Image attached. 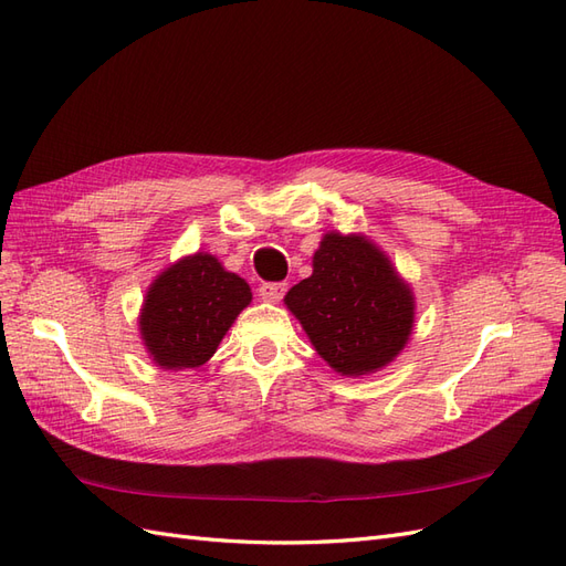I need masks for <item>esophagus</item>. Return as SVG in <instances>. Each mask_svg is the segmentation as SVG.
Returning a JSON list of instances; mask_svg holds the SVG:
<instances>
[{"instance_id": "34e87169", "label": "esophagus", "mask_w": 566, "mask_h": 566, "mask_svg": "<svg viewBox=\"0 0 566 566\" xmlns=\"http://www.w3.org/2000/svg\"><path fill=\"white\" fill-rule=\"evenodd\" d=\"M285 290H287V285H285V283H264V285L260 287V297H262L264 302L276 304V302H281V300H283Z\"/></svg>"}]
</instances>
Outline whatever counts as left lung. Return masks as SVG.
Segmentation results:
<instances>
[{
    "label": "left lung",
    "instance_id": "1",
    "mask_svg": "<svg viewBox=\"0 0 566 566\" xmlns=\"http://www.w3.org/2000/svg\"><path fill=\"white\" fill-rule=\"evenodd\" d=\"M312 276L287 290L285 306L335 373L361 378L389 366L416 325V295L364 233L328 231Z\"/></svg>",
    "mask_w": 566,
    "mask_h": 566
}]
</instances>
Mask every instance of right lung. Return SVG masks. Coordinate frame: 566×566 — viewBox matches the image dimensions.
<instances>
[{"label":"right lung","instance_id":"obj_1","mask_svg":"<svg viewBox=\"0 0 566 566\" xmlns=\"http://www.w3.org/2000/svg\"><path fill=\"white\" fill-rule=\"evenodd\" d=\"M250 302L245 279L227 271L214 254L181 256L146 290L139 333L148 358L163 370L200 368Z\"/></svg>","mask_w":566,"mask_h":566}]
</instances>
